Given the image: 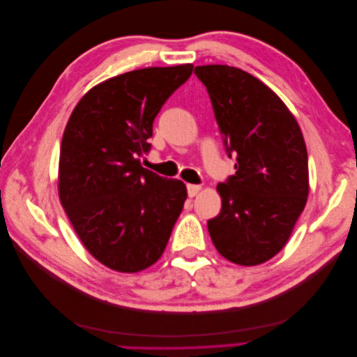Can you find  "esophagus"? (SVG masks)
Instances as JSON below:
<instances>
[{"mask_svg": "<svg viewBox=\"0 0 357 357\" xmlns=\"http://www.w3.org/2000/svg\"><path fill=\"white\" fill-rule=\"evenodd\" d=\"M199 190H201L199 185H188V193H189L190 198L195 197Z\"/></svg>", "mask_w": 357, "mask_h": 357, "instance_id": "34e87169", "label": "esophagus"}]
</instances>
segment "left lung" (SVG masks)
Instances as JSON below:
<instances>
[{
    "label": "left lung",
    "instance_id": "left-lung-1",
    "mask_svg": "<svg viewBox=\"0 0 357 357\" xmlns=\"http://www.w3.org/2000/svg\"><path fill=\"white\" fill-rule=\"evenodd\" d=\"M197 77L210 95L235 174L219 183L222 210L208 220L218 252L238 265L274 257L294 231L308 197L304 137L284 102L240 68L202 66Z\"/></svg>",
    "mask_w": 357,
    "mask_h": 357
}]
</instances>
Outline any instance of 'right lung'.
I'll return each mask as SVG.
<instances>
[{"label": "right lung", "mask_w": 357, "mask_h": 357, "mask_svg": "<svg viewBox=\"0 0 357 357\" xmlns=\"http://www.w3.org/2000/svg\"><path fill=\"white\" fill-rule=\"evenodd\" d=\"M193 66L129 71L75 105L61 143L59 198L88 252L114 271L137 273L164 253L188 190L143 168L153 121Z\"/></svg>", "instance_id": "right-lung-1"}]
</instances>
